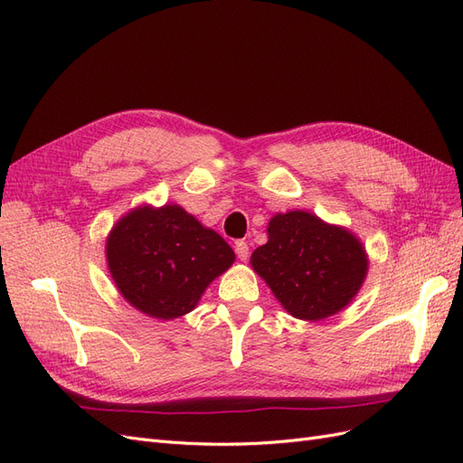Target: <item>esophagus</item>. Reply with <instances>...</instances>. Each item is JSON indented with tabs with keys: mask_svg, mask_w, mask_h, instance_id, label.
Wrapping results in <instances>:
<instances>
[{
	"mask_svg": "<svg viewBox=\"0 0 463 463\" xmlns=\"http://www.w3.org/2000/svg\"><path fill=\"white\" fill-rule=\"evenodd\" d=\"M235 253H237V257H240L241 260H247L249 259V245H247V241H237L235 243Z\"/></svg>",
	"mask_w": 463,
	"mask_h": 463,
	"instance_id": "esophagus-1",
	"label": "esophagus"
}]
</instances>
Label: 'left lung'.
Instances as JSON below:
<instances>
[{
  "label": "left lung",
  "instance_id": "obj_1",
  "mask_svg": "<svg viewBox=\"0 0 463 463\" xmlns=\"http://www.w3.org/2000/svg\"><path fill=\"white\" fill-rule=\"evenodd\" d=\"M269 241L253 250L250 266L278 303L296 318H328L355 299L369 272L359 237L307 210L270 218Z\"/></svg>",
  "mask_w": 463,
  "mask_h": 463
}]
</instances>
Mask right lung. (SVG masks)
Segmentation results:
<instances>
[{"instance_id":"1","label":"right lung","mask_w":463,"mask_h":463,"mask_svg":"<svg viewBox=\"0 0 463 463\" xmlns=\"http://www.w3.org/2000/svg\"><path fill=\"white\" fill-rule=\"evenodd\" d=\"M111 279L137 311L156 320L191 313L235 260L233 249L179 204H141L106 237Z\"/></svg>"}]
</instances>
